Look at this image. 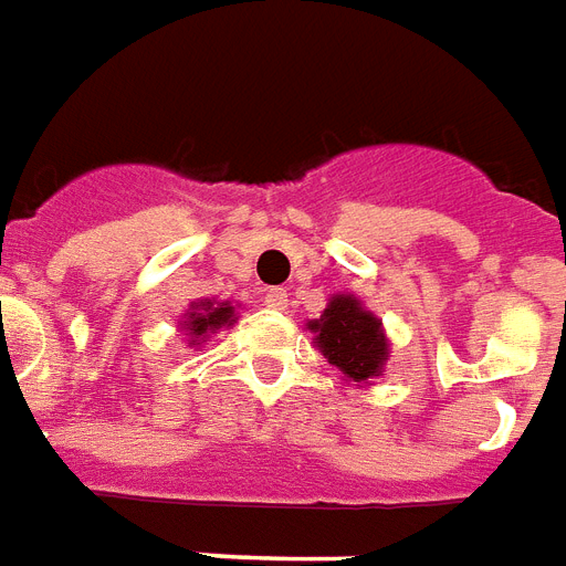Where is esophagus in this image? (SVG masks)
Returning <instances> with one entry per match:
<instances>
[{"label": "esophagus", "instance_id": "1", "mask_svg": "<svg viewBox=\"0 0 566 566\" xmlns=\"http://www.w3.org/2000/svg\"><path fill=\"white\" fill-rule=\"evenodd\" d=\"M287 293L282 291V287H270V291L264 293V305L266 308H275V312H284L287 308Z\"/></svg>", "mask_w": 566, "mask_h": 566}]
</instances>
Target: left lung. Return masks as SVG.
Segmentation results:
<instances>
[{"instance_id": "left-lung-1", "label": "left lung", "mask_w": 566, "mask_h": 566, "mask_svg": "<svg viewBox=\"0 0 566 566\" xmlns=\"http://www.w3.org/2000/svg\"><path fill=\"white\" fill-rule=\"evenodd\" d=\"M317 350L353 382H370L382 374L388 338L382 321L350 293H335L321 321H308Z\"/></svg>"}]
</instances>
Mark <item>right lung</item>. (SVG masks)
<instances>
[{"label":"right lung","instance_id":"add662e5","mask_svg":"<svg viewBox=\"0 0 566 566\" xmlns=\"http://www.w3.org/2000/svg\"><path fill=\"white\" fill-rule=\"evenodd\" d=\"M234 305L231 302L201 300L189 305V312L180 321V329H187L189 344H201L222 326H234Z\"/></svg>","mask_w":566,"mask_h":566}]
</instances>
